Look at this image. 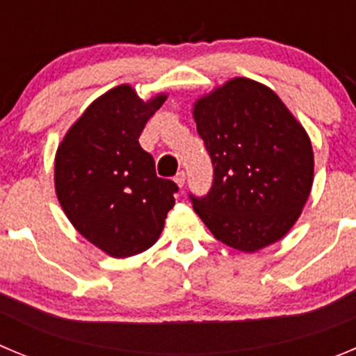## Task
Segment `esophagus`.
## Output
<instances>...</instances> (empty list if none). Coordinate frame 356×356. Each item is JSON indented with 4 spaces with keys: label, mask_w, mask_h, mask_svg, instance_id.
<instances>
[{
    "label": "esophagus",
    "mask_w": 356,
    "mask_h": 356,
    "mask_svg": "<svg viewBox=\"0 0 356 356\" xmlns=\"http://www.w3.org/2000/svg\"><path fill=\"white\" fill-rule=\"evenodd\" d=\"M175 182H177L179 188H182V186H184V182H186V174H184V172L181 170L177 175H175Z\"/></svg>",
    "instance_id": "esophagus-1"
}]
</instances>
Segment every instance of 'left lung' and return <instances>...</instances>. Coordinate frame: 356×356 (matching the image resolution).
Wrapping results in <instances>:
<instances>
[{
	"label": "left lung",
	"mask_w": 356,
	"mask_h": 356,
	"mask_svg": "<svg viewBox=\"0 0 356 356\" xmlns=\"http://www.w3.org/2000/svg\"><path fill=\"white\" fill-rule=\"evenodd\" d=\"M195 122L213 163L207 195L193 209L218 241L257 252L289 232L314 181L312 145L284 102L246 78L198 99Z\"/></svg>",
	"instance_id": "1"
}]
</instances>
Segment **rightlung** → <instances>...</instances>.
Returning a JSON list of instances; mask_svg holds the SVG:
<instances>
[{"instance_id":"1","label":"right lung","mask_w":356,"mask_h":356,"mask_svg":"<svg viewBox=\"0 0 356 356\" xmlns=\"http://www.w3.org/2000/svg\"><path fill=\"white\" fill-rule=\"evenodd\" d=\"M166 95L143 102L129 85L95 99L65 134L54 159L56 195L83 238L113 255L158 241L179 186L156 175L140 134Z\"/></svg>"}]
</instances>
